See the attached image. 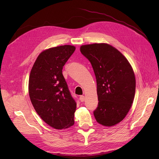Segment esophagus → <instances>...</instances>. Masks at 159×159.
<instances>
[{"label":"esophagus","mask_w":159,"mask_h":159,"mask_svg":"<svg viewBox=\"0 0 159 159\" xmlns=\"http://www.w3.org/2000/svg\"><path fill=\"white\" fill-rule=\"evenodd\" d=\"M80 100L81 102H84V100H85V97H84V95H81L80 97Z\"/></svg>","instance_id":"1"}]
</instances>
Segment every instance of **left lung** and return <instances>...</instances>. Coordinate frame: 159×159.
<instances>
[{
  "label": "left lung",
  "mask_w": 159,
  "mask_h": 159,
  "mask_svg": "<svg viewBox=\"0 0 159 159\" xmlns=\"http://www.w3.org/2000/svg\"><path fill=\"white\" fill-rule=\"evenodd\" d=\"M80 51L90 61L97 81L96 121L103 126L115 125L125 117L133 102L136 81L132 67L121 52L107 44L83 45Z\"/></svg>",
  "instance_id": "1"
}]
</instances>
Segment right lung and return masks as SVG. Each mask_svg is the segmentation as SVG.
Wrapping results in <instances>:
<instances>
[{"label":"right lung","mask_w":159,"mask_h":159,"mask_svg":"<svg viewBox=\"0 0 159 159\" xmlns=\"http://www.w3.org/2000/svg\"><path fill=\"white\" fill-rule=\"evenodd\" d=\"M75 50L74 46L64 45L44 50L30 71L28 91L34 108L43 121L56 129L74 124L76 102L62 69Z\"/></svg>","instance_id":"1"}]
</instances>
